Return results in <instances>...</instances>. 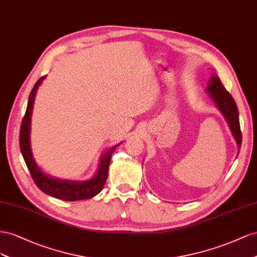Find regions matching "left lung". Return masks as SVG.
I'll list each match as a JSON object with an SVG mask.
<instances>
[{
  "label": "left lung",
  "instance_id": "obj_1",
  "mask_svg": "<svg viewBox=\"0 0 257 257\" xmlns=\"http://www.w3.org/2000/svg\"><path fill=\"white\" fill-rule=\"evenodd\" d=\"M207 91L210 92L212 99L215 101L219 111L225 116V118L231 129V133L240 148L241 143H242V134H241L240 129L239 112L236 102H234L231 94L226 90V88L222 84L218 76L211 77Z\"/></svg>",
  "mask_w": 257,
  "mask_h": 257
}]
</instances>
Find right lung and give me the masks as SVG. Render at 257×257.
Returning <instances> with one entry per match:
<instances>
[{
	"instance_id": "1",
	"label": "right lung",
	"mask_w": 257,
	"mask_h": 257,
	"mask_svg": "<svg viewBox=\"0 0 257 257\" xmlns=\"http://www.w3.org/2000/svg\"><path fill=\"white\" fill-rule=\"evenodd\" d=\"M45 76H42L38 82L35 83L33 89L30 92L28 101V106L26 109V114L21 121L20 127V135H19V145L20 151L23 154V157L25 159V163L28 167L29 171H30L31 177L42 192L45 194L55 197L57 199L67 200V201H76V200H84L89 199L96 195H98L102 188H103L105 181L107 179L108 174V167L111 163L112 154L115 149L119 144L115 145L113 149L106 152L101 158L99 164V169L96 175L88 181L84 182H72V181H61L54 178H50L36 166L35 161L32 157L31 148H30V122H31V113L33 108V102L36 90H38L39 86L43 82Z\"/></svg>"
}]
</instances>
